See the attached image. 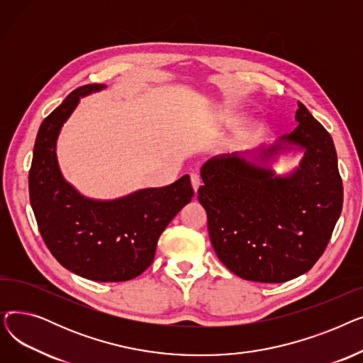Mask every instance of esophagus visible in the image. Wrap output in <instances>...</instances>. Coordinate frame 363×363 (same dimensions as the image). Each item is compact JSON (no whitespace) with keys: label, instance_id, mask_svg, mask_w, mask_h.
Returning a JSON list of instances; mask_svg holds the SVG:
<instances>
[{"label":"esophagus","instance_id":"esophagus-1","mask_svg":"<svg viewBox=\"0 0 363 363\" xmlns=\"http://www.w3.org/2000/svg\"><path fill=\"white\" fill-rule=\"evenodd\" d=\"M191 185H193V188H194V191L197 193L199 186L201 185V179H200V177H199L197 174H191Z\"/></svg>","mask_w":363,"mask_h":363}]
</instances>
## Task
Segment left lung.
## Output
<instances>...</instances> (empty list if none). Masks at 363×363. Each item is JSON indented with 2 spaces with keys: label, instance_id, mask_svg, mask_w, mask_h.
Instances as JSON below:
<instances>
[{
  "label": "left lung",
  "instance_id": "left-lung-1",
  "mask_svg": "<svg viewBox=\"0 0 363 363\" xmlns=\"http://www.w3.org/2000/svg\"><path fill=\"white\" fill-rule=\"evenodd\" d=\"M297 128L269 148L304 150L300 166L277 177L237 155L201 167L199 201L219 260L247 281L285 282L306 274L325 252L342 207V182L333 138L298 101Z\"/></svg>",
  "mask_w": 363,
  "mask_h": 363
}]
</instances>
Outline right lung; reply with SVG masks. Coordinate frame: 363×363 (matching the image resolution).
I'll return each instance as SVG.
<instances>
[{
  "instance_id": "add662e5",
  "label": "right lung",
  "mask_w": 363,
  "mask_h": 363,
  "mask_svg": "<svg viewBox=\"0 0 363 363\" xmlns=\"http://www.w3.org/2000/svg\"><path fill=\"white\" fill-rule=\"evenodd\" d=\"M104 85L72 91L38 130L29 170V199L38 230L51 255L76 275L99 282H122L152 263L160 234L191 201L189 177L126 197L97 201L81 196L62 175L55 143L63 123L84 97Z\"/></svg>"
}]
</instances>
